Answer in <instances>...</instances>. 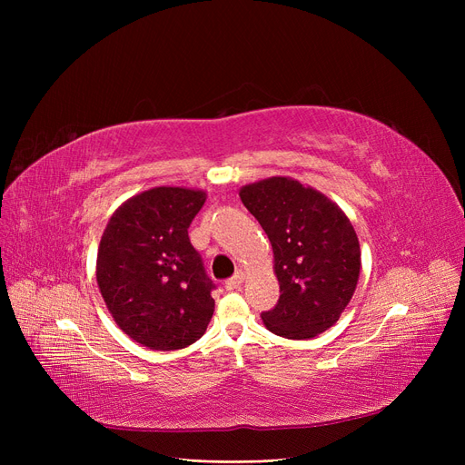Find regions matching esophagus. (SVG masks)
<instances>
[{"label": "esophagus", "instance_id": "obj_1", "mask_svg": "<svg viewBox=\"0 0 465 465\" xmlns=\"http://www.w3.org/2000/svg\"><path fill=\"white\" fill-rule=\"evenodd\" d=\"M242 279H245V273L239 270L232 279L226 281V290H237L242 284Z\"/></svg>", "mask_w": 465, "mask_h": 465}]
</instances>
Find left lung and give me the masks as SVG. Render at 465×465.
<instances>
[{"instance_id": "8db88e82", "label": "left lung", "mask_w": 465, "mask_h": 465, "mask_svg": "<svg viewBox=\"0 0 465 465\" xmlns=\"http://www.w3.org/2000/svg\"><path fill=\"white\" fill-rule=\"evenodd\" d=\"M239 195L273 247L281 298L262 312L265 328L286 339H311L331 328L354 294L361 267L347 214L290 177L247 184Z\"/></svg>"}]
</instances>
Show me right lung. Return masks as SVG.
<instances>
[{
	"instance_id": "add662e5",
	"label": "right lung",
	"mask_w": 465,
	"mask_h": 465,
	"mask_svg": "<svg viewBox=\"0 0 465 465\" xmlns=\"http://www.w3.org/2000/svg\"><path fill=\"white\" fill-rule=\"evenodd\" d=\"M203 190L156 186L122 203L97 249L95 279L118 328L143 347L177 351L198 341L214 311L188 228Z\"/></svg>"
}]
</instances>
